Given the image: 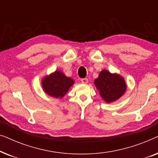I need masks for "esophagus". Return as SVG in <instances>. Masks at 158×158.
<instances>
[{"label": "esophagus", "mask_w": 158, "mask_h": 158, "mask_svg": "<svg viewBox=\"0 0 158 158\" xmlns=\"http://www.w3.org/2000/svg\"><path fill=\"white\" fill-rule=\"evenodd\" d=\"M88 78H82L81 79V83H82L86 84V83H88Z\"/></svg>", "instance_id": "obj_1"}]
</instances>
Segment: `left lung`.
Listing matches in <instances>:
<instances>
[{
  "label": "left lung",
  "instance_id": "8db88e82",
  "mask_svg": "<svg viewBox=\"0 0 158 158\" xmlns=\"http://www.w3.org/2000/svg\"><path fill=\"white\" fill-rule=\"evenodd\" d=\"M94 83L100 90V95L107 103H111L119 98L127 89L124 80L120 75L111 74L103 70L100 73Z\"/></svg>",
  "mask_w": 158,
  "mask_h": 158
}]
</instances>
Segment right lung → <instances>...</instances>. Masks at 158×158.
I'll return each instance as SVG.
<instances>
[{
    "label": "right lung",
    "instance_id": "1",
    "mask_svg": "<svg viewBox=\"0 0 158 158\" xmlns=\"http://www.w3.org/2000/svg\"><path fill=\"white\" fill-rule=\"evenodd\" d=\"M74 81L60 71H55L42 80V87L49 96L55 98H62L67 94Z\"/></svg>",
    "mask_w": 158,
    "mask_h": 158
}]
</instances>
